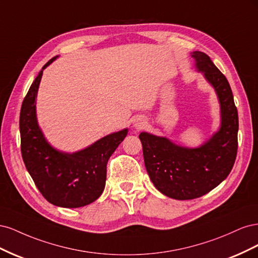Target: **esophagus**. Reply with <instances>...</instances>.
Masks as SVG:
<instances>
[{"label": "esophagus", "mask_w": 258, "mask_h": 258, "mask_svg": "<svg viewBox=\"0 0 258 258\" xmlns=\"http://www.w3.org/2000/svg\"><path fill=\"white\" fill-rule=\"evenodd\" d=\"M145 124V120L143 118H136L134 121V127L136 129H141Z\"/></svg>", "instance_id": "esophagus-1"}]
</instances>
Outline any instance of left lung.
<instances>
[{"mask_svg": "<svg viewBox=\"0 0 258 258\" xmlns=\"http://www.w3.org/2000/svg\"><path fill=\"white\" fill-rule=\"evenodd\" d=\"M196 71L215 91L220 126L197 147L174 143L167 137L141 132L144 162L154 186L176 200L199 198L228 176L238 150V111L228 81L205 52L192 51Z\"/></svg>", "mask_w": 258, "mask_h": 258, "instance_id": "8db88e82", "label": "left lung"}]
</instances>
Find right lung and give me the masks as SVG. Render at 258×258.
Listing matches in <instances>:
<instances>
[{"instance_id":"1","label":"right lung","mask_w":258,"mask_h":258,"mask_svg":"<svg viewBox=\"0 0 258 258\" xmlns=\"http://www.w3.org/2000/svg\"><path fill=\"white\" fill-rule=\"evenodd\" d=\"M58 57L43 67L22 102L19 118L21 154L29 174L44 198L53 206L74 209L92 204L102 195L107 161L126 138L128 128L73 153L60 151L48 142L37 121L36 97L43 71Z\"/></svg>"}]
</instances>
